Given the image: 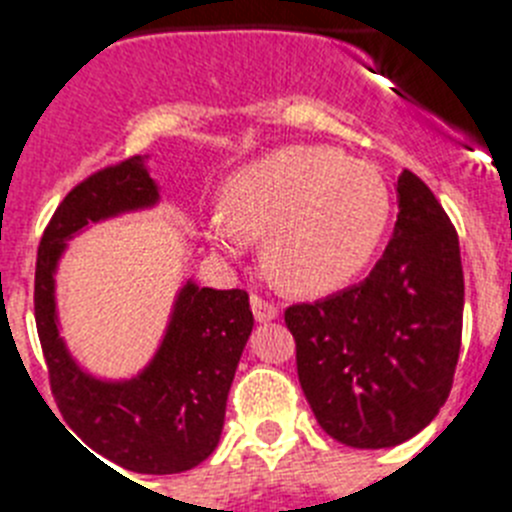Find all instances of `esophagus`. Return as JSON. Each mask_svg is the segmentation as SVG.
I'll return each instance as SVG.
<instances>
[{"label": "esophagus", "mask_w": 512, "mask_h": 512, "mask_svg": "<svg viewBox=\"0 0 512 512\" xmlns=\"http://www.w3.org/2000/svg\"><path fill=\"white\" fill-rule=\"evenodd\" d=\"M251 310H253V318L259 320V323H269V320H274L279 315V307L259 295H251Z\"/></svg>", "instance_id": "1"}]
</instances>
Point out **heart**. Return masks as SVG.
Masks as SVG:
<instances>
[{
    "mask_svg": "<svg viewBox=\"0 0 512 512\" xmlns=\"http://www.w3.org/2000/svg\"><path fill=\"white\" fill-rule=\"evenodd\" d=\"M390 212V189L377 169L336 148L287 146L230 176L207 235L228 256L266 235L271 274L292 292L320 295L364 271Z\"/></svg>",
    "mask_w": 512,
    "mask_h": 512,
    "instance_id": "heart-1",
    "label": "heart"
}]
</instances>
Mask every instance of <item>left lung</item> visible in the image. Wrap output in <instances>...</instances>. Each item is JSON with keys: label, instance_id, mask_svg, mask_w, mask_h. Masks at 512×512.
I'll return each mask as SVG.
<instances>
[{"label": "left lung", "instance_id": "obj_1", "mask_svg": "<svg viewBox=\"0 0 512 512\" xmlns=\"http://www.w3.org/2000/svg\"><path fill=\"white\" fill-rule=\"evenodd\" d=\"M397 207L392 241L364 282L284 310L312 413L351 449H390L423 431L459 361V235L408 169L397 179Z\"/></svg>", "mask_w": 512, "mask_h": 512}]
</instances>
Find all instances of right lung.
<instances>
[{
  "label": "right lung",
  "mask_w": 512,
  "mask_h": 512,
  "mask_svg": "<svg viewBox=\"0 0 512 512\" xmlns=\"http://www.w3.org/2000/svg\"><path fill=\"white\" fill-rule=\"evenodd\" d=\"M156 200L158 187L140 156L94 171L63 197L38 246L35 325L53 400L84 449L128 472L176 474L197 467L220 441L235 366L253 330L248 292L184 284L158 354L128 382L81 372L58 336L53 297L66 238Z\"/></svg>",
  "instance_id": "obj_1"
}]
</instances>
